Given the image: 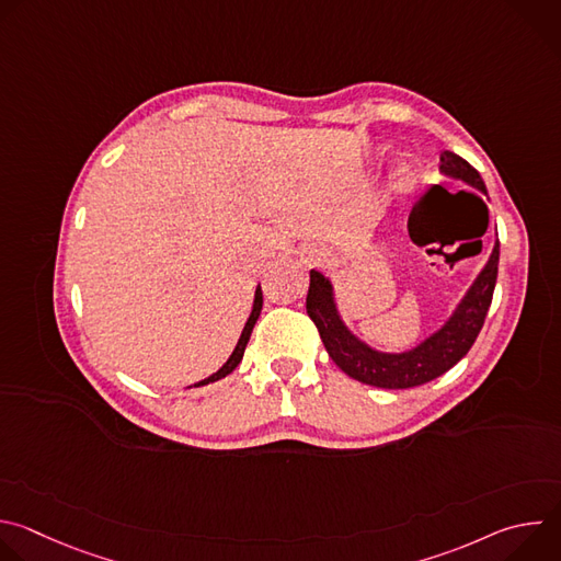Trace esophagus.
I'll return each mask as SVG.
<instances>
[{"instance_id":"esophagus-1","label":"esophagus","mask_w":561,"mask_h":561,"mask_svg":"<svg viewBox=\"0 0 561 561\" xmlns=\"http://www.w3.org/2000/svg\"><path fill=\"white\" fill-rule=\"evenodd\" d=\"M306 260H308V264H324L329 260V251L327 249H310Z\"/></svg>"}]
</instances>
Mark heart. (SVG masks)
<instances>
[{"instance_id":"obj_1","label":"heart","mask_w":561,"mask_h":561,"mask_svg":"<svg viewBox=\"0 0 561 561\" xmlns=\"http://www.w3.org/2000/svg\"><path fill=\"white\" fill-rule=\"evenodd\" d=\"M392 186H394V191H407V188L411 186L409 173H407V171H399V173L394 175V180H392Z\"/></svg>"}]
</instances>
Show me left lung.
Returning <instances> with one entry per match:
<instances>
[{
  "label": "left lung",
  "instance_id": "8db88e82",
  "mask_svg": "<svg viewBox=\"0 0 561 561\" xmlns=\"http://www.w3.org/2000/svg\"><path fill=\"white\" fill-rule=\"evenodd\" d=\"M442 173L461 180L482 193H486V184L463 157L444 150L439 154ZM497 264H500V242H495L493 255L484 271L479 273L457 310L448 322L422 342L417 348L409 353H379L359 342L340 319L333 286L331 282L317 271H310V286L306 295V312L319 331L331 359L353 379L377 386V388H413L450 370L474 344L479 331L484 327L489 314L493 290L497 282Z\"/></svg>",
  "mask_w": 561,
  "mask_h": 561
}]
</instances>
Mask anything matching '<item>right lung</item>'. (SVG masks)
I'll use <instances>...</instances> for the list:
<instances>
[{
	"mask_svg": "<svg viewBox=\"0 0 561 561\" xmlns=\"http://www.w3.org/2000/svg\"><path fill=\"white\" fill-rule=\"evenodd\" d=\"M262 288H257L255 290V304H253V312H251V317H249V322H247V327H244V331H242V337H239V342H237V346H234V351H232V355L228 357V362L215 373V375H210L208 379H202L199 383H195V386H204V383H210V381H217V379H221V377H226L228 373H232L234 368H237V364L242 362V357H244V351H247V344H249V340H251V333H253V327H255V322H257V317H260V312H262Z\"/></svg>",
	"mask_w": 561,
	"mask_h": 561,
	"instance_id": "add662e5",
	"label": "right lung"
}]
</instances>
